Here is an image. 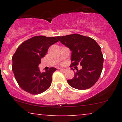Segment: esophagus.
<instances>
[{"mask_svg": "<svg viewBox=\"0 0 122 122\" xmlns=\"http://www.w3.org/2000/svg\"><path fill=\"white\" fill-rule=\"evenodd\" d=\"M60 70L61 71V72H64V73H65L66 71V70L65 69H60Z\"/></svg>", "mask_w": 122, "mask_h": 122, "instance_id": "1", "label": "esophagus"}]
</instances>
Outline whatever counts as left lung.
Segmentation results:
<instances>
[{"label": "left lung", "mask_w": 122, "mask_h": 122, "mask_svg": "<svg viewBox=\"0 0 122 122\" xmlns=\"http://www.w3.org/2000/svg\"><path fill=\"white\" fill-rule=\"evenodd\" d=\"M57 38L72 51L71 67L79 64L82 66L81 69L75 72L72 79L68 80L70 86L80 90L92 87L103 69L104 58L100 46L93 39L79 34L58 36Z\"/></svg>", "instance_id": "1"}]
</instances>
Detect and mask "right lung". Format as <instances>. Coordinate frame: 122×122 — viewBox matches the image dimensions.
I'll use <instances>...</instances> for the list:
<instances>
[{"instance_id":"1","label":"right lung","mask_w":122,"mask_h":122,"mask_svg":"<svg viewBox=\"0 0 122 122\" xmlns=\"http://www.w3.org/2000/svg\"><path fill=\"white\" fill-rule=\"evenodd\" d=\"M58 42L56 37L35 36L22 43L12 56V69L18 85L25 91L38 95L51 85L55 68L41 72L38 68L49 47Z\"/></svg>"}]
</instances>
